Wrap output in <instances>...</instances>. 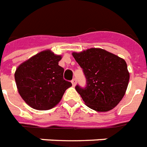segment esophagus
I'll return each instance as SVG.
<instances>
[{
	"label": "esophagus",
	"mask_w": 147,
	"mask_h": 147,
	"mask_svg": "<svg viewBox=\"0 0 147 147\" xmlns=\"http://www.w3.org/2000/svg\"><path fill=\"white\" fill-rule=\"evenodd\" d=\"M71 83H72L73 86H76V83H77V80H76V79H73L72 81H71Z\"/></svg>",
	"instance_id": "esophagus-1"
}]
</instances>
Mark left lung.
<instances>
[{"label":"left lung","mask_w":147,"mask_h":147,"mask_svg":"<svg viewBox=\"0 0 147 147\" xmlns=\"http://www.w3.org/2000/svg\"><path fill=\"white\" fill-rule=\"evenodd\" d=\"M83 69L86 86H76L77 92L89 108L96 111H109L120 102L126 92L130 74L126 61L102 49L73 52Z\"/></svg>","instance_id":"left-lung-1"}]
</instances>
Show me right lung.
Wrapping results in <instances>:
<instances>
[{"instance_id": "1", "label": "right lung", "mask_w": 147, "mask_h": 147, "mask_svg": "<svg viewBox=\"0 0 147 147\" xmlns=\"http://www.w3.org/2000/svg\"><path fill=\"white\" fill-rule=\"evenodd\" d=\"M61 57L51 50H45L16 68L14 77L18 92L32 109H52L72 86L70 82L64 80V68L58 65Z\"/></svg>"}]
</instances>
